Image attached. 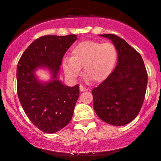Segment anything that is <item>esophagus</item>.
<instances>
[{"instance_id": "34e87169", "label": "esophagus", "mask_w": 161, "mask_h": 161, "mask_svg": "<svg viewBox=\"0 0 161 161\" xmlns=\"http://www.w3.org/2000/svg\"><path fill=\"white\" fill-rule=\"evenodd\" d=\"M79 90H80V92H85V91H87V88H85L84 86H79Z\"/></svg>"}]
</instances>
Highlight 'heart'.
Instances as JSON below:
<instances>
[{
    "label": "heart",
    "mask_w": 161,
    "mask_h": 161,
    "mask_svg": "<svg viewBox=\"0 0 161 161\" xmlns=\"http://www.w3.org/2000/svg\"><path fill=\"white\" fill-rule=\"evenodd\" d=\"M117 50L114 44L96 41H83L71 51V57L63 61V68L70 79H75L83 66V74L92 83H101L112 73L117 60Z\"/></svg>",
    "instance_id": "1"
}]
</instances>
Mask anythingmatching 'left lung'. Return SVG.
I'll return each mask as SVG.
<instances>
[{"label": "left lung", "mask_w": 161, "mask_h": 161, "mask_svg": "<svg viewBox=\"0 0 161 161\" xmlns=\"http://www.w3.org/2000/svg\"><path fill=\"white\" fill-rule=\"evenodd\" d=\"M116 46L118 63L115 69L93 88L94 109L105 123L116 126L132 122L145 100L147 73L140 53L120 37L101 35Z\"/></svg>", "instance_id": "obj_1"}]
</instances>
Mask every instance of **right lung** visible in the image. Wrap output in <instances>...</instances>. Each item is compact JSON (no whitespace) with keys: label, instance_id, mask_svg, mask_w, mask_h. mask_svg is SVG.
<instances>
[{"label":"right lung","instance_id":"obj_1","mask_svg":"<svg viewBox=\"0 0 161 161\" xmlns=\"http://www.w3.org/2000/svg\"><path fill=\"white\" fill-rule=\"evenodd\" d=\"M77 39L75 35L45 36L25 49L16 69L17 95L24 111L38 129L54 133L71 120L79 96V85L67 87L57 79L62 59ZM39 66L51 70L54 79L47 83L36 80L34 71Z\"/></svg>","mask_w":161,"mask_h":161}]
</instances>
